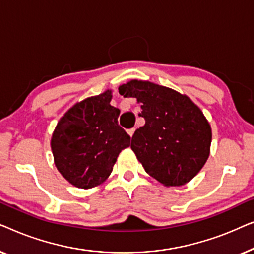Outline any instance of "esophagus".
I'll return each instance as SVG.
<instances>
[{
  "instance_id": "34e87169",
  "label": "esophagus",
  "mask_w": 254,
  "mask_h": 254,
  "mask_svg": "<svg viewBox=\"0 0 254 254\" xmlns=\"http://www.w3.org/2000/svg\"><path fill=\"white\" fill-rule=\"evenodd\" d=\"M134 131H135V128H130V129H127V133H128V135H129V136H130V137H131V136H133Z\"/></svg>"
}]
</instances>
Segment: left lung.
Listing matches in <instances>:
<instances>
[{"mask_svg":"<svg viewBox=\"0 0 254 254\" xmlns=\"http://www.w3.org/2000/svg\"><path fill=\"white\" fill-rule=\"evenodd\" d=\"M119 93L141 103L145 124L130 148L145 172L168 187L193 179L210 152L211 128L202 111L187 96L148 81L133 79Z\"/></svg>","mask_w":254,"mask_h":254,"instance_id":"left-lung-1","label":"left lung"}]
</instances>
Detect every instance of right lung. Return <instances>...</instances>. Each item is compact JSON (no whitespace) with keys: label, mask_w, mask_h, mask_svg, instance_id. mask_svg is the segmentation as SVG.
Wrapping results in <instances>:
<instances>
[{"label":"right lung","mask_w":254,"mask_h":254,"mask_svg":"<svg viewBox=\"0 0 254 254\" xmlns=\"http://www.w3.org/2000/svg\"><path fill=\"white\" fill-rule=\"evenodd\" d=\"M112 91L75 104L59 120L51 147L59 172L78 189H92L109 178L130 136L118 125L120 110Z\"/></svg>","instance_id":"obj_1"}]
</instances>
